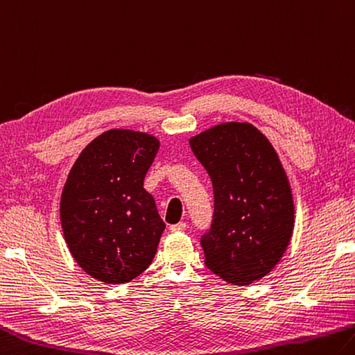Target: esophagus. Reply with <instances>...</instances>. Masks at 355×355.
<instances>
[{
    "label": "esophagus",
    "instance_id": "34e87169",
    "mask_svg": "<svg viewBox=\"0 0 355 355\" xmlns=\"http://www.w3.org/2000/svg\"><path fill=\"white\" fill-rule=\"evenodd\" d=\"M169 230L172 231V233H177V231H184L186 230V222H180V223H175V225H171Z\"/></svg>",
    "mask_w": 355,
    "mask_h": 355
}]
</instances>
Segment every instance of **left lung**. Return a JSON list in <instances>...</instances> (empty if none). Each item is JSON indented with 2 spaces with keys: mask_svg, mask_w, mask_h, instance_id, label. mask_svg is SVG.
<instances>
[{
  "mask_svg": "<svg viewBox=\"0 0 355 355\" xmlns=\"http://www.w3.org/2000/svg\"><path fill=\"white\" fill-rule=\"evenodd\" d=\"M214 189V218L203 234L205 266L247 286L272 272L292 239L295 206L275 147L250 122H223L189 139Z\"/></svg>",
  "mask_w": 355,
  "mask_h": 355,
  "instance_id": "obj_1",
  "label": "left lung"
}]
</instances>
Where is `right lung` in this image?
I'll return each mask as SVG.
<instances>
[{"mask_svg":"<svg viewBox=\"0 0 355 355\" xmlns=\"http://www.w3.org/2000/svg\"><path fill=\"white\" fill-rule=\"evenodd\" d=\"M159 149L150 133L112 128L74 161L60 197L71 256L105 284H125L150 266L166 228L144 177Z\"/></svg>","mask_w":355,"mask_h":355,"instance_id":"right-lung-1","label":"right lung"}]
</instances>
